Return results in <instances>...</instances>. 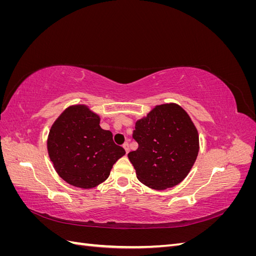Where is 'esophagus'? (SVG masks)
I'll return each mask as SVG.
<instances>
[{
    "label": "esophagus",
    "mask_w": 256,
    "mask_h": 256,
    "mask_svg": "<svg viewBox=\"0 0 256 256\" xmlns=\"http://www.w3.org/2000/svg\"><path fill=\"white\" fill-rule=\"evenodd\" d=\"M122 147H124V148H125L126 152L128 154V152H129V144H128L127 142H125V143H124V144H122Z\"/></svg>",
    "instance_id": "1"
}]
</instances>
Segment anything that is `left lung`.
Segmentation results:
<instances>
[{"mask_svg":"<svg viewBox=\"0 0 256 256\" xmlns=\"http://www.w3.org/2000/svg\"><path fill=\"white\" fill-rule=\"evenodd\" d=\"M132 138L138 147L128 154L138 180L156 190L184 180L198 154V134L180 106H156L136 122Z\"/></svg>","mask_w":256,"mask_h":256,"instance_id":"1","label":"left lung"}]
</instances>
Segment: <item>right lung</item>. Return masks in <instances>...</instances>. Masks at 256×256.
Here are the masks:
<instances>
[{
    "mask_svg": "<svg viewBox=\"0 0 256 256\" xmlns=\"http://www.w3.org/2000/svg\"><path fill=\"white\" fill-rule=\"evenodd\" d=\"M99 122V116L86 106L76 104L67 108L50 129L49 157L58 174L74 187L90 189L102 184L126 154Z\"/></svg>",
    "mask_w": 256,
    "mask_h": 256,
    "instance_id": "1",
    "label": "right lung"
}]
</instances>
